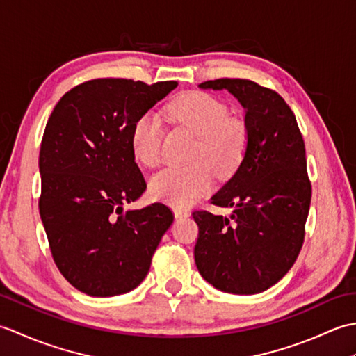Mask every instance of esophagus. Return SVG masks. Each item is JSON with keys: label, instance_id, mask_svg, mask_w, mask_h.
I'll return each instance as SVG.
<instances>
[{"label": "esophagus", "instance_id": "34e87169", "mask_svg": "<svg viewBox=\"0 0 356 356\" xmlns=\"http://www.w3.org/2000/svg\"><path fill=\"white\" fill-rule=\"evenodd\" d=\"M190 213L186 209H180V208H174V217L176 218H182V217H188Z\"/></svg>", "mask_w": 356, "mask_h": 356}]
</instances>
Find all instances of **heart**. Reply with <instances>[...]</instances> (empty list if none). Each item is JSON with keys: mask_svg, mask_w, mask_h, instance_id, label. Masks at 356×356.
I'll list each match as a JSON object with an SVG mask.
<instances>
[{"mask_svg": "<svg viewBox=\"0 0 356 356\" xmlns=\"http://www.w3.org/2000/svg\"><path fill=\"white\" fill-rule=\"evenodd\" d=\"M166 115L197 134L191 166L168 168L151 179L149 190L157 200L174 208H188L207 195L214 172L229 177L243 162L249 145V128L243 119L228 116V107L200 90L180 93L166 105ZM163 130L153 113H142L130 128V148L136 162L156 168L162 161Z\"/></svg>", "mask_w": 356, "mask_h": 356, "instance_id": "b5f03b06", "label": "heart"}]
</instances>
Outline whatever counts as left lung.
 Here are the masks:
<instances>
[{
	"label": "left lung",
	"instance_id": "left-lung-1",
	"mask_svg": "<svg viewBox=\"0 0 356 356\" xmlns=\"http://www.w3.org/2000/svg\"><path fill=\"white\" fill-rule=\"evenodd\" d=\"M200 88L228 90L246 110L249 145L216 207L229 217L194 211L199 226L194 260L216 289L252 295L280 282L297 260L312 197L303 136L277 92L249 79L205 81Z\"/></svg>",
	"mask_w": 356,
	"mask_h": 356
}]
</instances>
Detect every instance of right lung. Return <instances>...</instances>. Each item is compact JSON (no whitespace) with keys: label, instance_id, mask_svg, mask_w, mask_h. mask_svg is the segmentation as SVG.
<instances>
[{"label":"right lung","instance_id":"right-lung-1","mask_svg":"<svg viewBox=\"0 0 356 356\" xmlns=\"http://www.w3.org/2000/svg\"><path fill=\"white\" fill-rule=\"evenodd\" d=\"M177 87L122 78L86 81L67 92L40 149V214L59 272L92 297L138 287L174 214L163 203L124 213L147 190L130 128Z\"/></svg>","mask_w":356,"mask_h":356}]
</instances>
